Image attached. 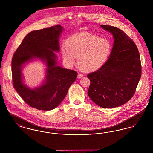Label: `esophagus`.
Listing matches in <instances>:
<instances>
[{
  "label": "esophagus",
  "instance_id": "34e87169",
  "mask_svg": "<svg viewBox=\"0 0 153 153\" xmlns=\"http://www.w3.org/2000/svg\"><path fill=\"white\" fill-rule=\"evenodd\" d=\"M83 76H84V74H79L78 76H77L78 78H81V77H82Z\"/></svg>",
  "mask_w": 153,
  "mask_h": 153
}]
</instances>
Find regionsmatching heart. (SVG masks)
<instances>
[{
    "label": "heart",
    "instance_id": "b5f03b06",
    "mask_svg": "<svg viewBox=\"0 0 153 153\" xmlns=\"http://www.w3.org/2000/svg\"><path fill=\"white\" fill-rule=\"evenodd\" d=\"M65 48L61 54L69 65L78 58V65L85 71H96L105 64L112 51V44L108 39L89 33H80L68 38Z\"/></svg>",
    "mask_w": 153,
    "mask_h": 153
}]
</instances>
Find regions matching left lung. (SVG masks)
<instances>
[{"instance_id":"1","label":"left lung","mask_w":153,"mask_h":153,"mask_svg":"<svg viewBox=\"0 0 153 153\" xmlns=\"http://www.w3.org/2000/svg\"><path fill=\"white\" fill-rule=\"evenodd\" d=\"M115 39L109 58L105 64L89 73L90 99L102 108H115L128 102L134 95L142 74L138 48L122 30L100 25Z\"/></svg>"}]
</instances>
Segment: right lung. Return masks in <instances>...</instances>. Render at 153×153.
I'll use <instances>...</instances> for the list:
<instances>
[{
  "mask_svg": "<svg viewBox=\"0 0 153 153\" xmlns=\"http://www.w3.org/2000/svg\"><path fill=\"white\" fill-rule=\"evenodd\" d=\"M62 30L61 26L56 25L31 31L15 51L11 61L13 86L31 107L43 111L55 108L77 78L76 71L56 65L57 58L53 51H59L58 38ZM35 58L45 60L48 68L46 82L31 90L22 84L21 69L25 63Z\"/></svg>",
  "mask_w": 153,
  "mask_h": 153,
  "instance_id": "add662e5",
  "label": "right lung"
}]
</instances>
